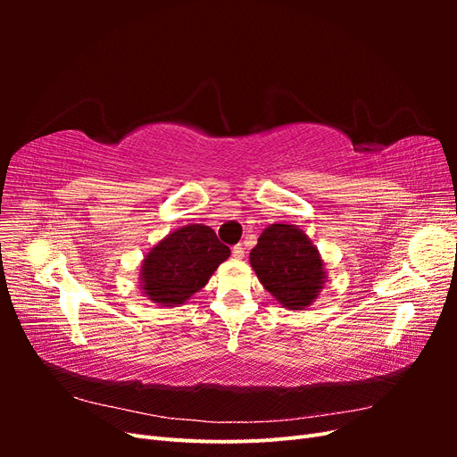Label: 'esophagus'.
Segmentation results:
<instances>
[{
  "mask_svg": "<svg viewBox=\"0 0 457 457\" xmlns=\"http://www.w3.org/2000/svg\"><path fill=\"white\" fill-rule=\"evenodd\" d=\"M244 255H245V252H244L242 244H238V245H234V247H232V257H234V259H244Z\"/></svg>",
  "mask_w": 457,
  "mask_h": 457,
  "instance_id": "obj_1",
  "label": "esophagus"
}]
</instances>
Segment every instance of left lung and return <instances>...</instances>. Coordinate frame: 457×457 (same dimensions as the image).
Segmentation results:
<instances>
[{
	"mask_svg": "<svg viewBox=\"0 0 457 457\" xmlns=\"http://www.w3.org/2000/svg\"><path fill=\"white\" fill-rule=\"evenodd\" d=\"M250 265L262 287L287 311L311 307L328 282L320 252L297 225H269L250 253Z\"/></svg>",
	"mask_w": 457,
	"mask_h": 457,
	"instance_id": "obj_1",
	"label": "left lung"
}]
</instances>
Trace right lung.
I'll use <instances>...</instances> for the list:
<instances>
[{"instance_id": "right-lung-1", "label": "right lung", "mask_w": 457, "mask_h": 457, "mask_svg": "<svg viewBox=\"0 0 457 457\" xmlns=\"http://www.w3.org/2000/svg\"><path fill=\"white\" fill-rule=\"evenodd\" d=\"M228 257V245L217 240L213 228L200 223L185 225L152 245L141 261V292L163 309L181 307Z\"/></svg>"}]
</instances>
